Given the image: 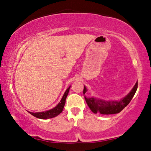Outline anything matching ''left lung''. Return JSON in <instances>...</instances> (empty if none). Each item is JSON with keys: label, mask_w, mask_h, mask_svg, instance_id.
<instances>
[{"label": "left lung", "mask_w": 151, "mask_h": 151, "mask_svg": "<svg viewBox=\"0 0 151 151\" xmlns=\"http://www.w3.org/2000/svg\"><path fill=\"white\" fill-rule=\"evenodd\" d=\"M138 82H137L131 91L127 95L119 101H106L102 99H96L95 98H86L85 96V101L89 108L94 113L100 112L103 114H116L121 112L124 107H126L134 96L137 90ZM87 89L84 86L83 94H85Z\"/></svg>", "instance_id": "1"}]
</instances>
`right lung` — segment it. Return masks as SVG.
<instances>
[{"mask_svg":"<svg viewBox=\"0 0 151 151\" xmlns=\"http://www.w3.org/2000/svg\"><path fill=\"white\" fill-rule=\"evenodd\" d=\"M70 87V86L66 89L65 94H64V95L63 96V98L61 99V101H60V103H58L57 105L55 107V108L50 109L49 111H45V112H29V113L31 114L32 116H34L35 117H37V118L40 119H48L53 118V117L57 116L63 111V108L65 104L66 96H67L68 92H69Z\"/></svg>","mask_w":151,"mask_h":151,"instance_id":"right-lung-1","label":"right lung"}]
</instances>
